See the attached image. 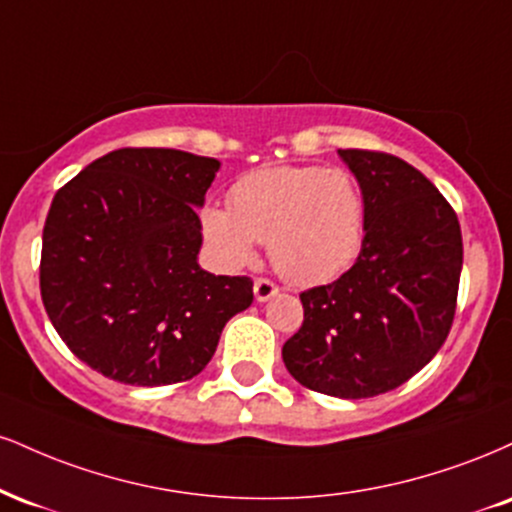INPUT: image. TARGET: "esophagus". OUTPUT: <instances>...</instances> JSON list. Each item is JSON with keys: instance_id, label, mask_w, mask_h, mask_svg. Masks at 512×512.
Wrapping results in <instances>:
<instances>
[{"instance_id": "1", "label": "esophagus", "mask_w": 512, "mask_h": 512, "mask_svg": "<svg viewBox=\"0 0 512 512\" xmlns=\"http://www.w3.org/2000/svg\"><path fill=\"white\" fill-rule=\"evenodd\" d=\"M252 291H255V298L260 300V303H267V300H272L276 293H279V286H276L274 281L269 279H255V286H252Z\"/></svg>"}]
</instances>
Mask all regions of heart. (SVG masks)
Here are the masks:
<instances>
[{"label":"heart","instance_id":"obj_1","mask_svg":"<svg viewBox=\"0 0 512 512\" xmlns=\"http://www.w3.org/2000/svg\"><path fill=\"white\" fill-rule=\"evenodd\" d=\"M200 231L221 267H245L257 243H267L283 279L315 286L341 276L360 255L365 197L343 169L276 166L240 178L229 209H202Z\"/></svg>","mask_w":512,"mask_h":512}]
</instances>
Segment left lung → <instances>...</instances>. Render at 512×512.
Wrapping results in <instances>:
<instances>
[{
    "label": "left lung",
    "mask_w": 512,
    "mask_h": 512,
    "mask_svg": "<svg viewBox=\"0 0 512 512\" xmlns=\"http://www.w3.org/2000/svg\"><path fill=\"white\" fill-rule=\"evenodd\" d=\"M365 197V240L341 279L300 293L305 319L283 365L307 389L372 398L398 389L439 353L458 303V214L403 159L338 150Z\"/></svg>",
    "instance_id": "1"
}]
</instances>
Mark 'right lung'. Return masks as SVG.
Instances as JSON below:
<instances>
[{
  "label": "right lung",
  "instance_id": "right-lung-1",
  "mask_svg": "<svg viewBox=\"0 0 512 512\" xmlns=\"http://www.w3.org/2000/svg\"><path fill=\"white\" fill-rule=\"evenodd\" d=\"M219 162L123 147L57 190L42 231L40 293L61 341L131 386L200 374L226 322L252 303L248 276L200 269L197 209Z\"/></svg>",
  "mask_w": 512,
  "mask_h": 512
}]
</instances>
